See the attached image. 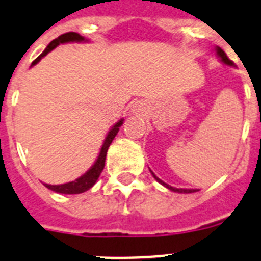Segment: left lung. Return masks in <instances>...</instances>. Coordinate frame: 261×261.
Returning <instances> with one entry per match:
<instances>
[{
  "mask_svg": "<svg viewBox=\"0 0 261 261\" xmlns=\"http://www.w3.org/2000/svg\"><path fill=\"white\" fill-rule=\"evenodd\" d=\"M216 52H217V55H219V57H220V59H221L222 63H225V64H228V65H233V61L230 60L229 57L226 56V54H225V52H224V50L221 49V48H219V46H217V48H216ZM151 174L154 175V178H155L156 181L160 182V184H162V185H164V186H166L167 189L173 190V192H177V193H194V192H197L196 189H178V188H173V186L165 184L164 181H161V179L158 178V177H156V175L154 174L152 171H151Z\"/></svg>",
  "mask_w": 261,
  "mask_h": 261,
  "instance_id": "8db88e82",
  "label": "left lung"
}]
</instances>
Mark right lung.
Segmentation results:
<instances>
[{
    "label": "right lung",
    "instance_id": "1",
    "mask_svg": "<svg viewBox=\"0 0 261 261\" xmlns=\"http://www.w3.org/2000/svg\"><path fill=\"white\" fill-rule=\"evenodd\" d=\"M73 41H84V37L80 36L79 33H75V32H68V33H64V35L59 36L57 39H55L54 41H50V44L45 48V50L40 55L37 59H36L32 65L37 64L40 60H41V57L45 56L48 52H50L52 49H55L59 44H64V42H73ZM123 123V119H120L115 126L112 127L110 133L107 134L105 139V143L101 146V150L99 152V156H97L96 162L94 164V166L91 167L90 170L87 171L86 174H83L82 177H79L75 181L68 182V184H63V185H48V184H44V185L48 188V189L54 190L56 193H61V194H79V193L86 192V190L91 189L92 186L95 185V182L97 181L99 178V175L105 169V162H106V155H107V150H109L110 145H111L112 139L115 138V135L118 134V131H119V127L122 126Z\"/></svg>",
    "mask_w": 261,
    "mask_h": 261
}]
</instances>
